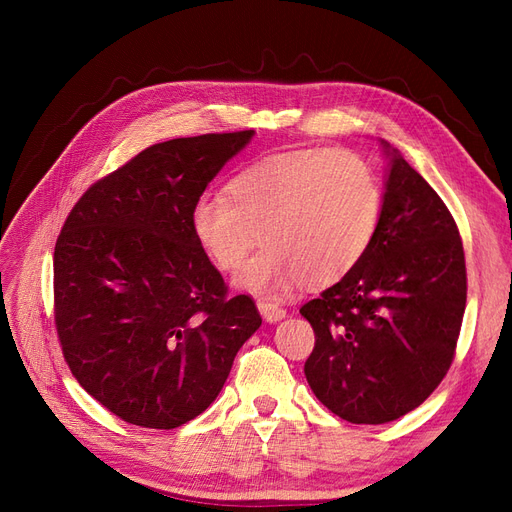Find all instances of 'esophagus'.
I'll return each instance as SVG.
<instances>
[{"label": "esophagus", "mask_w": 512, "mask_h": 512, "mask_svg": "<svg viewBox=\"0 0 512 512\" xmlns=\"http://www.w3.org/2000/svg\"><path fill=\"white\" fill-rule=\"evenodd\" d=\"M258 312L267 322H280L282 318H286V309L273 301H258Z\"/></svg>", "instance_id": "obj_1"}]
</instances>
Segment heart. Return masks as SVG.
I'll return each instance as SVG.
<instances>
[{"instance_id":"heart-1","label":"heart","mask_w":512,"mask_h":512,"mask_svg":"<svg viewBox=\"0 0 512 512\" xmlns=\"http://www.w3.org/2000/svg\"><path fill=\"white\" fill-rule=\"evenodd\" d=\"M220 196L198 198L190 224L220 271L239 288L277 297L294 286H331L359 265L374 239L382 190L371 166L342 149H297L262 158Z\"/></svg>"}]
</instances>
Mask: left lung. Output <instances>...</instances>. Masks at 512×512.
<instances>
[{"label":"left lung","mask_w":512,"mask_h":512,"mask_svg":"<svg viewBox=\"0 0 512 512\" xmlns=\"http://www.w3.org/2000/svg\"><path fill=\"white\" fill-rule=\"evenodd\" d=\"M389 156L380 222L344 280L301 307L316 333L305 378L333 414L382 425L418 408L453 363L466 312V256L436 190Z\"/></svg>","instance_id":"8db88e82"}]
</instances>
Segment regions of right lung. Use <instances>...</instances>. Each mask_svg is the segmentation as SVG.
<instances>
[{"label": "right lung", "mask_w": 512, "mask_h": 512, "mask_svg": "<svg viewBox=\"0 0 512 512\" xmlns=\"http://www.w3.org/2000/svg\"><path fill=\"white\" fill-rule=\"evenodd\" d=\"M254 130L151 145L79 198L53 256L55 327L83 389L121 421L175 429L220 395L262 324L228 297L190 215Z\"/></svg>", "instance_id": "obj_1"}]
</instances>
